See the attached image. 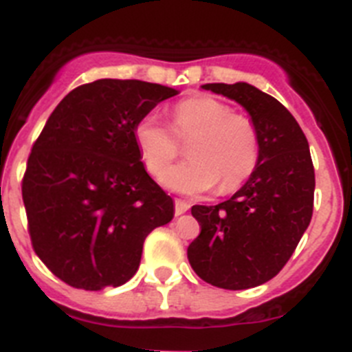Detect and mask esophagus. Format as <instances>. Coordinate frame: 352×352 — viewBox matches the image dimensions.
Returning a JSON list of instances; mask_svg holds the SVG:
<instances>
[{"label": "esophagus", "mask_w": 352, "mask_h": 352, "mask_svg": "<svg viewBox=\"0 0 352 352\" xmlns=\"http://www.w3.org/2000/svg\"><path fill=\"white\" fill-rule=\"evenodd\" d=\"M188 208H190V204L182 201V199H176V201H174V213L176 214H183L185 211H188Z\"/></svg>", "instance_id": "1"}]
</instances>
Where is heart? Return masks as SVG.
Instances as JSON below:
<instances>
[{
	"label": "heart",
	"instance_id": "1",
	"mask_svg": "<svg viewBox=\"0 0 352 352\" xmlns=\"http://www.w3.org/2000/svg\"><path fill=\"white\" fill-rule=\"evenodd\" d=\"M191 139L190 161L168 170L162 183L182 194H203L220 183L222 194L238 190L259 162L256 123L213 96L199 95L178 102L170 111V130L158 118L144 116L133 126V141L151 176L177 156V141Z\"/></svg>",
	"mask_w": 352,
	"mask_h": 352
}]
</instances>
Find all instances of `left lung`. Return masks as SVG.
Segmentation results:
<instances>
[{
    "label": "left lung",
    "instance_id": "8db88e82",
    "mask_svg": "<svg viewBox=\"0 0 352 352\" xmlns=\"http://www.w3.org/2000/svg\"><path fill=\"white\" fill-rule=\"evenodd\" d=\"M238 102L259 132V162L241 188L217 206H192L201 234L190 266L214 287L241 291L272 280L307 231L314 210L309 141L287 109L247 82L204 84Z\"/></svg>",
    "mask_w": 352,
    "mask_h": 352
}]
</instances>
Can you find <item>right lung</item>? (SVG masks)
<instances>
[{
	"label": "right lung",
	"instance_id": "right-lung-1",
	"mask_svg": "<svg viewBox=\"0 0 352 352\" xmlns=\"http://www.w3.org/2000/svg\"><path fill=\"white\" fill-rule=\"evenodd\" d=\"M174 88L98 79L72 89L31 148L23 201L31 245L65 284L118 287L139 268L142 245L174 217L149 178L133 126Z\"/></svg>",
	"mask_w": 352,
	"mask_h": 352
}]
</instances>
